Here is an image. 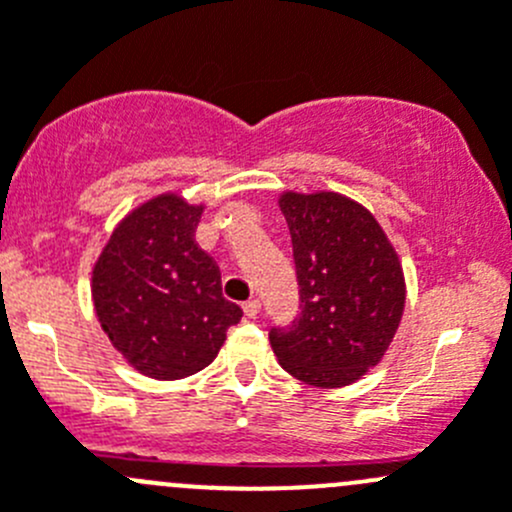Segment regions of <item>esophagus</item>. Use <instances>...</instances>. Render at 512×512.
Returning a JSON list of instances; mask_svg holds the SVG:
<instances>
[{
  "label": "esophagus",
  "instance_id": "34e87169",
  "mask_svg": "<svg viewBox=\"0 0 512 512\" xmlns=\"http://www.w3.org/2000/svg\"><path fill=\"white\" fill-rule=\"evenodd\" d=\"M242 309H245L247 317L257 319V314L262 312V302H260V299H250V302H245V307H242Z\"/></svg>",
  "mask_w": 512,
  "mask_h": 512
}]
</instances>
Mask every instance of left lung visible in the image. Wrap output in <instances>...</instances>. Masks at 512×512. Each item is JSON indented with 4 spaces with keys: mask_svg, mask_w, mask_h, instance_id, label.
<instances>
[{
    "mask_svg": "<svg viewBox=\"0 0 512 512\" xmlns=\"http://www.w3.org/2000/svg\"><path fill=\"white\" fill-rule=\"evenodd\" d=\"M299 285V314L270 344L294 379L337 389L361 379L389 349L406 285L374 215L339 193L280 198Z\"/></svg>",
    "mask_w": 512,
    "mask_h": 512,
    "instance_id": "obj_1",
    "label": "left lung"
}]
</instances>
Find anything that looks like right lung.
Returning a JSON list of instances; mask_svg holds the SVG:
<instances>
[{
  "label": "right lung",
  "instance_id": "1",
  "mask_svg": "<svg viewBox=\"0 0 512 512\" xmlns=\"http://www.w3.org/2000/svg\"><path fill=\"white\" fill-rule=\"evenodd\" d=\"M203 205L158 195L113 230L91 277L96 317L141 374L173 381L215 359L242 309L195 242Z\"/></svg>",
  "mask_w": 512,
  "mask_h": 512
}]
</instances>
